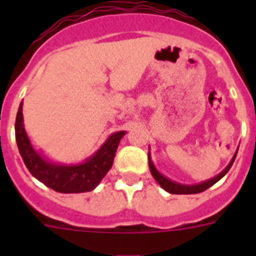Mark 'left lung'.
<instances>
[{"mask_svg": "<svg viewBox=\"0 0 256 256\" xmlns=\"http://www.w3.org/2000/svg\"><path fill=\"white\" fill-rule=\"evenodd\" d=\"M236 155H237V152L234 154V156L232 158V160L230 162V164L226 166L224 170L220 172L218 176H216V177L212 178V180H205V182H202V183H198V184H192V186H188V184H180V183L173 182V180H170L169 178L164 177L162 173H159V172H158V169L155 168L154 162H151L150 151H148V166H150V172H151V174H152V177L155 178L156 182L159 183L160 186H162L165 191L169 192V194H177V195H190V194H198V192L205 191V190H208L209 187H212V184H216V183L218 182L220 178L224 177L226 174H227V172L230 169V166H232V164H234V159H236Z\"/></svg>", "mask_w": 256, "mask_h": 256, "instance_id": "left-lung-1", "label": "left lung"}]
</instances>
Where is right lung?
I'll use <instances>...</instances> for the list:
<instances>
[{"instance_id": "right-lung-1", "label": "right lung", "mask_w": 256, "mask_h": 256, "mask_svg": "<svg viewBox=\"0 0 256 256\" xmlns=\"http://www.w3.org/2000/svg\"><path fill=\"white\" fill-rule=\"evenodd\" d=\"M124 134V130L112 133L97 152L82 164L62 165L48 162L33 148L22 123V102H20L15 122L18 148L28 170L40 182L61 194H79L96 188L112 168L118 144Z\"/></svg>"}]
</instances>
